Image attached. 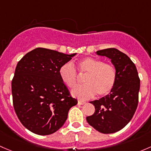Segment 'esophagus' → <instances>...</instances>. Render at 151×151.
<instances>
[{
  "instance_id": "obj_1",
  "label": "esophagus",
  "mask_w": 151,
  "mask_h": 151,
  "mask_svg": "<svg viewBox=\"0 0 151 151\" xmlns=\"http://www.w3.org/2000/svg\"><path fill=\"white\" fill-rule=\"evenodd\" d=\"M78 105H85L86 102H85V101H83V100H78Z\"/></svg>"
}]
</instances>
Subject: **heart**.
<instances>
[{
	"mask_svg": "<svg viewBox=\"0 0 151 151\" xmlns=\"http://www.w3.org/2000/svg\"><path fill=\"white\" fill-rule=\"evenodd\" d=\"M77 66L81 73L86 74L84 78L86 84L76 87L72 91L73 97L87 99L96 94L99 97H102L113 89L116 81V72L113 65L93 57H86L79 60ZM59 75L67 86L70 88L75 87L78 74L71 63H67L62 65L59 70Z\"/></svg>",
	"mask_w": 151,
	"mask_h": 151,
	"instance_id": "b5f03b06",
	"label": "heart"
}]
</instances>
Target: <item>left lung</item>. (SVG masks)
<instances>
[{
  "instance_id": "obj_1",
  "label": "left lung",
  "mask_w": 151,
  "mask_h": 151,
  "mask_svg": "<svg viewBox=\"0 0 151 151\" xmlns=\"http://www.w3.org/2000/svg\"><path fill=\"white\" fill-rule=\"evenodd\" d=\"M97 55L111 60L116 72V81L108 95L90 102L95 107L86 121L97 131L111 134L122 129L132 119L138 104L140 81L131 59L114 48L99 50Z\"/></svg>"
}]
</instances>
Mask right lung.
Here are the masks:
<instances>
[{
    "label": "right lung",
    "mask_w": 151,
    "mask_h": 151,
    "mask_svg": "<svg viewBox=\"0 0 151 151\" xmlns=\"http://www.w3.org/2000/svg\"><path fill=\"white\" fill-rule=\"evenodd\" d=\"M76 54L36 48L17 63L12 82L13 104L25 128L38 135L60 129L70 108L77 105L59 75V70Z\"/></svg>",
    "instance_id": "add662e5"
}]
</instances>
